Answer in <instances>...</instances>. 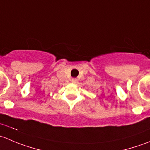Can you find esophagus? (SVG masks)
Segmentation results:
<instances>
[{
  "label": "esophagus",
  "instance_id": "obj_1",
  "mask_svg": "<svg viewBox=\"0 0 150 150\" xmlns=\"http://www.w3.org/2000/svg\"><path fill=\"white\" fill-rule=\"evenodd\" d=\"M72 82L73 83H76L78 82V79H77V78H72Z\"/></svg>",
  "mask_w": 150,
  "mask_h": 150
}]
</instances>
